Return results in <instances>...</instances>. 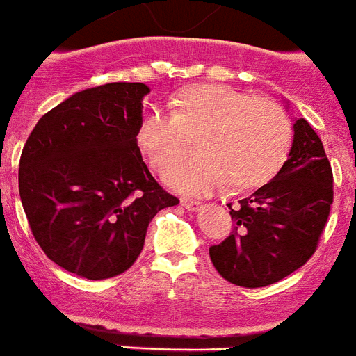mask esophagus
Masks as SVG:
<instances>
[{
  "label": "esophagus",
  "mask_w": 356,
  "mask_h": 356,
  "mask_svg": "<svg viewBox=\"0 0 356 356\" xmlns=\"http://www.w3.org/2000/svg\"><path fill=\"white\" fill-rule=\"evenodd\" d=\"M181 205H184L187 211H198L202 203H200L198 200H193V198H181Z\"/></svg>",
  "instance_id": "1"
}]
</instances>
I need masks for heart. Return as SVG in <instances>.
Here are the masks:
<instances>
[{
  "label": "heart",
  "instance_id": "heart-1",
  "mask_svg": "<svg viewBox=\"0 0 356 356\" xmlns=\"http://www.w3.org/2000/svg\"><path fill=\"white\" fill-rule=\"evenodd\" d=\"M175 109L154 108L142 117L136 142L158 167L200 129L199 151L171 159L163 180L184 193L257 189L277 175L291 145V124L270 99H256L223 84L185 88Z\"/></svg>",
  "mask_w": 356,
  "mask_h": 356
}]
</instances>
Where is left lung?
Masks as SVG:
<instances>
[{"mask_svg": "<svg viewBox=\"0 0 356 356\" xmlns=\"http://www.w3.org/2000/svg\"><path fill=\"white\" fill-rule=\"evenodd\" d=\"M331 203V163L314 127L300 117L281 171L236 207L229 203L232 232L209 248L212 265L236 286L281 281L315 254Z\"/></svg>", "mask_w": 356, "mask_h": 356, "instance_id": "8db88e82", "label": "left lung"}]
</instances>
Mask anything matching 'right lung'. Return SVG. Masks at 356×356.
Here are the masks:
<instances>
[{
    "instance_id": "1",
    "label": "right lung",
    "mask_w": 356,
    "mask_h": 356,
    "mask_svg": "<svg viewBox=\"0 0 356 356\" xmlns=\"http://www.w3.org/2000/svg\"><path fill=\"white\" fill-rule=\"evenodd\" d=\"M147 93L142 83L79 91L39 118L21 153L19 196L33 238L79 277L126 272L156 212L180 203L136 144Z\"/></svg>"
}]
</instances>
